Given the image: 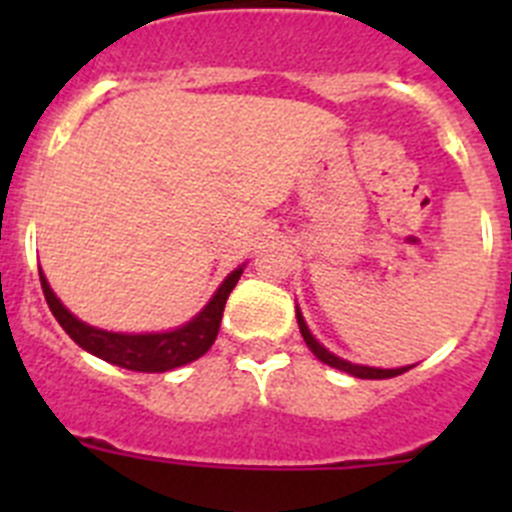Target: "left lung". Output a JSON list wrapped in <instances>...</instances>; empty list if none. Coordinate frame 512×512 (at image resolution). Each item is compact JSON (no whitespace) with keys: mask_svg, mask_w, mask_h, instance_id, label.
<instances>
[{"mask_svg":"<svg viewBox=\"0 0 512 512\" xmlns=\"http://www.w3.org/2000/svg\"><path fill=\"white\" fill-rule=\"evenodd\" d=\"M297 325H300V333L302 338H305L307 348H310L312 354L318 356L323 364L333 366V369H341V372L351 374V377H359V379H390V377H397V374H405L408 369H413V366H397V369H379V366H364V364H351V361L341 359V356H336L333 351H328V348L323 346V343L318 341V338L312 336L310 328H307L305 318H302V310L297 307Z\"/></svg>","mask_w":512,"mask_h":512,"instance_id":"left-lung-1","label":"left lung"}]
</instances>
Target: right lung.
<instances>
[{"mask_svg":"<svg viewBox=\"0 0 512 512\" xmlns=\"http://www.w3.org/2000/svg\"><path fill=\"white\" fill-rule=\"evenodd\" d=\"M243 266L230 271L228 277L223 279V284L215 289L210 302L192 320H187V323L174 330H161V333H115V330L94 328V325L76 318L74 312L58 300L48 279H45L43 269H40V284H43L45 302L51 307L53 318L61 323V328L84 351L107 361V364L130 369V372L156 374L171 372L176 366L197 361L210 351V346L217 338V330H220L225 302H228V295L233 292L238 279H241Z\"/></svg>","mask_w":512,"mask_h":512,"instance_id":"add662e5","label":"right lung"}]
</instances>
